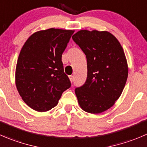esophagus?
<instances>
[{
  "instance_id": "obj_1",
  "label": "esophagus",
  "mask_w": 147,
  "mask_h": 147,
  "mask_svg": "<svg viewBox=\"0 0 147 147\" xmlns=\"http://www.w3.org/2000/svg\"><path fill=\"white\" fill-rule=\"evenodd\" d=\"M69 80H70V82H73L74 77L72 76V75H69Z\"/></svg>"
}]
</instances>
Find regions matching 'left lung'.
I'll return each instance as SVG.
<instances>
[{
  "label": "left lung",
  "instance_id": "8db88e82",
  "mask_svg": "<svg viewBox=\"0 0 147 147\" xmlns=\"http://www.w3.org/2000/svg\"><path fill=\"white\" fill-rule=\"evenodd\" d=\"M86 55L88 76L75 89L78 103L90 113L109 109L121 95L128 78L127 61L121 45L108 31L80 30L72 36Z\"/></svg>",
  "mask_w": 147,
  "mask_h": 147
}]
</instances>
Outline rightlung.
<instances>
[{
  "mask_svg": "<svg viewBox=\"0 0 147 147\" xmlns=\"http://www.w3.org/2000/svg\"><path fill=\"white\" fill-rule=\"evenodd\" d=\"M72 30L49 28L30 36L23 46L16 68V85L23 100L39 112L57 105L71 83L64 72L62 55Z\"/></svg>",
  "mask_w": 147,
  "mask_h": 147,
  "instance_id": "right-lung-1",
  "label": "right lung"
}]
</instances>
